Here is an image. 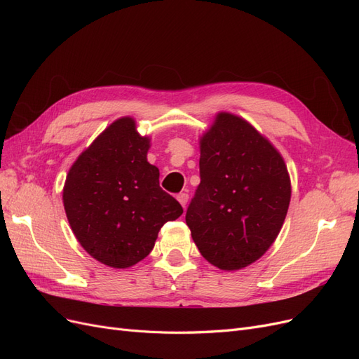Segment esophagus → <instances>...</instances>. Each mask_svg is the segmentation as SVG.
<instances>
[{"label": "esophagus", "instance_id": "esophagus-1", "mask_svg": "<svg viewBox=\"0 0 359 359\" xmlns=\"http://www.w3.org/2000/svg\"><path fill=\"white\" fill-rule=\"evenodd\" d=\"M177 199H178V202L181 203L182 208H186L187 202H189V194H187V193H180L178 196H177Z\"/></svg>", "mask_w": 359, "mask_h": 359}]
</instances>
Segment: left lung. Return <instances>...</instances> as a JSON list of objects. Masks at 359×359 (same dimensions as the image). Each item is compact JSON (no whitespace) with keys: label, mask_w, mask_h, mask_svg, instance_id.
<instances>
[{"label":"left lung","mask_w":359,"mask_h":359,"mask_svg":"<svg viewBox=\"0 0 359 359\" xmlns=\"http://www.w3.org/2000/svg\"><path fill=\"white\" fill-rule=\"evenodd\" d=\"M201 184L186 214L201 255L223 271L256 262L274 244L290 202L286 163L269 140L231 112L199 137Z\"/></svg>","instance_id":"1"}]
</instances>
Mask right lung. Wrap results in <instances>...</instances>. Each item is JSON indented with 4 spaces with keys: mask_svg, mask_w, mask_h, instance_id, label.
Here are the masks:
<instances>
[{
    "mask_svg": "<svg viewBox=\"0 0 359 359\" xmlns=\"http://www.w3.org/2000/svg\"><path fill=\"white\" fill-rule=\"evenodd\" d=\"M149 147L135 118H118L82 151L64 182L62 203L76 240L111 268L145 259L161 226L182 214L158 186V168L147 160Z\"/></svg>",
    "mask_w": 359,
    "mask_h": 359,
    "instance_id": "right-lung-1",
    "label": "right lung"
}]
</instances>
